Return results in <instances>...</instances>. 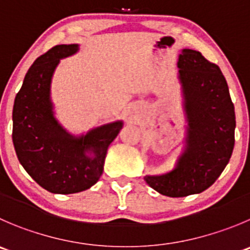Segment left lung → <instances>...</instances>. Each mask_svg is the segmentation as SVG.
<instances>
[{
	"label": "left lung",
	"mask_w": 250,
	"mask_h": 250,
	"mask_svg": "<svg viewBox=\"0 0 250 250\" xmlns=\"http://www.w3.org/2000/svg\"><path fill=\"white\" fill-rule=\"evenodd\" d=\"M187 118L186 149L173 169L145 176L152 189L171 198L208 189L226 165L234 146L236 116L221 69L199 51L183 48L177 62Z\"/></svg>",
	"instance_id": "8db88e82"
}]
</instances>
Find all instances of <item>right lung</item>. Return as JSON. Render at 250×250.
<instances>
[{"instance_id": "1", "label": "right lung", "mask_w": 250, "mask_h": 250, "mask_svg": "<svg viewBox=\"0 0 250 250\" xmlns=\"http://www.w3.org/2000/svg\"><path fill=\"white\" fill-rule=\"evenodd\" d=\"M78 43L57 45L35 60L26 72L13 106L14 149L29 176L55 194H73L99 181L108 145L122 129V121L73 135L56 120L51 81L60 60L78 52Z\"/></svg>"}]
</instances>
